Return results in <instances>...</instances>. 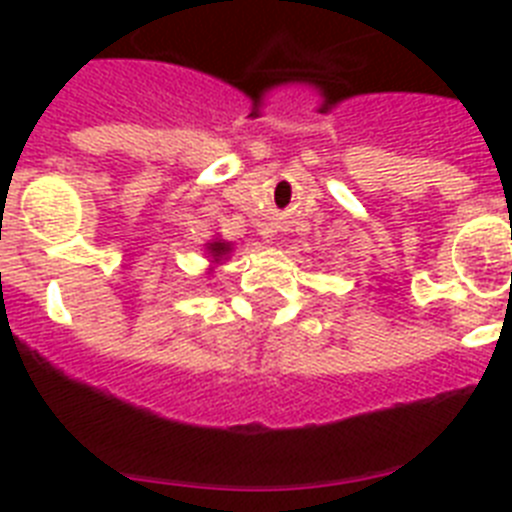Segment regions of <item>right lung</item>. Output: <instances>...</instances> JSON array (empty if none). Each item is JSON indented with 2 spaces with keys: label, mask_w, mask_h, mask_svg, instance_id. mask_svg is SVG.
<instances>
[{
  "label": "right lung",
  "mask_w": 512,
  "mask_h": 512,
  "mask_svg": "<svg viewBox=\"0 0 512 512\" xmlns=\"http://www.w3.org/2000/svg\"><path fill=\"white\" fill-rule=\"evenodd\" d=\"M205 251H207V256H210L212 264H223V261L228 259L230 253H233V243L223 241L220 235H215L212 241L205 243ZM212 269H215V266H212ZM212 269H210V274H212Z\"/></svg>",
  "instance_id": "add662e5"
}]
</instances>
